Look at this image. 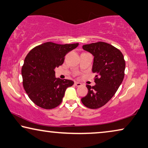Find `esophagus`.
I'll use <instances>...</instances> for the list:
<instances>
[{"label":"esophagus","mask_w":148,"mask_h":148,"mask_svg":"<svg viewBox=\"0 0 148 148\" xmlns=\"http://www.w3.org/2000/svg\"><path fill=\"white\" fill-rule=\"evenodd\" d=\"M75 85L76 87H80V86H81V85H82V84H81V83L77 82V81H75Z\"/></svg>","instance_id":"esophagus-1"}]
</instances>
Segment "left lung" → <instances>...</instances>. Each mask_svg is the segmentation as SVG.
I'll use <instances>...</instances> for the list:
<instances>
[{
    "label": "left lung",
    "mask_w": 148,
    "mask_h": 148,
    "mask_svg": "<svg viewBox=\"0 0 148 148\" xmlns=\"http://www.w3.org/2000/svg\"><path fill=\"white\" fill-rule=\"evenodd\" d=\"M83 50L94 57L92 71L96 74L95 85H87L88 93L81 99L85 106L98 109L110 101L124 78L125 62L119 49L104 42L85 45Z\"/></svg>",
    "instance_id": "obj_1"
}]
</instances>
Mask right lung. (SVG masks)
I'll list each match as a JSON object with an SVG mask.
<instances>
[{
  "mask_svg": "<svg viewBox=\"0 0 148 148\" xmlns=\"http://www.w3.org/2000/svg\"><path fill=\"white\" fill-rule=\"evenodd\" d=\"M78 45L47 42L28 53L21 70L23 87L37 106L51 110L61 104L66 89L74 82L55 77V69L63 63L66 54Z\"/></svg>",
  "mask_w": 148,
  "mask_h": 148,
  "instance_id": "1",
  "label": "right lung"
}]
</instances>
